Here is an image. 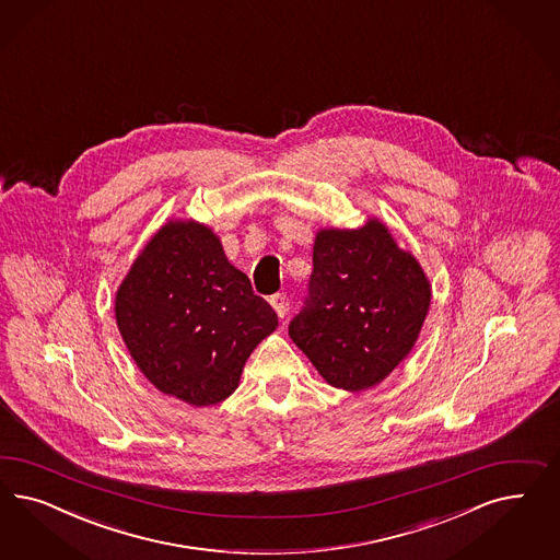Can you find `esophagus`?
<instances>
[{"label": "esophagus", "mask_w": 560, "mask_h": 560, "mask_svg": "<svg viewBox=\"0 0 560 560\" xmlns=\"http://www.w3.org/2000/svg\"><path fill=\"white\" fill-rule=\"evenodd\" d=\"M270 305L278 313V317H284L287 311H289V299H287L284 292H276L270 296Z\"/></svg>", "instance_id": "obj_1"}]
</instances>
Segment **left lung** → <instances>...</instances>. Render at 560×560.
<instances>
[{
    "mask_svg": "<svg viewBox=\"0 0 560 560\" xmlns=\"http://www.w3.org/2000/svg\"><path fill=\"white\" fill-rule=\"evenodd\" d=\"M429 305L418 261L380 220H369L357 231L317 235L307 299L289 334L329 385L362 392L408 357Z\"/></svg>",
    "mask_w": 560,
    "mask_h": 560,
    "instance_id": "1",
    "label": "left lung"
}]
</instances>
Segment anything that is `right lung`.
<instances>
[{
	"label": "right lung",
	"instance_id": "1",
	"mask_svg": "<svg viewBox=\"0 0 560 560\" xmlns=\"http://www.w3.org/2000/svg\"><path fill=\"white\" fill-rule=\"evenodd\" d=\"M115 317L129 354L163 394L191 406L231 396L276 311L198 222H168L117 290Z\"/></svg>",
	"mask_w": 560,
	"mask_h": 560
}]
</instances>
